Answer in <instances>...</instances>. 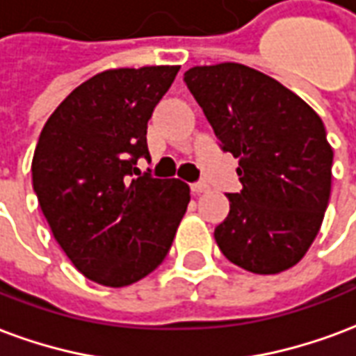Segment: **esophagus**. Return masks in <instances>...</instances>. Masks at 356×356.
Instances as JSON below:
<instances>
[{"label": "esophagus", "instance_id": "esophagus-1", "mask_svg": "<svg viewBox=\"0 0 356 356\" xmlns=\"http://www.w3.org/2000/svg\"><path fill=\"white\" fill-rule=\"evenodd\" d=\"M191 189L195 191V193H203V191H207L209 189V184L207 181H195V184H191Z\"/></svg>", "mask_w": 356, "mask_h": 356}]
</instances>
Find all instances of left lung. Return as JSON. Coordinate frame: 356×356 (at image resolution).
Listing matches in <instances>:
<instances>
[{
	"mask_svg": "<svg viewBox=\"0 0 356 356\" xmlns=\"http://www.w3.org/2000/svg\"><path fill=\"white\" fill-rule=\"evenodd\" d=\"M184 81L238 159V193L214 229L220 250L258 275L286 271L315 241L328 207L332 152L323 119L273 77L235 62L195 66Z\"/></svg>",
	"mask_w": 356,
	"mask_h": 356,
	"instance_id": "left-lung-1",
	"label": "left lung"
}]
</instances>
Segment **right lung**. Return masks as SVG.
I'll return each instance as SVG.
<instances>
[{
	"label": "right lung",
	"mask_w": 356,
	"mask_h": 356,
	"mask_svg": "<svg viewBox=\"0 0 356 356\" xmlns=\"http://www.w3.org/2000/svg\"><path fill=\"white\" fill-rule=\"evenodd\" d=\"M180 66L108 70L47 119L32 161L33 191L56 243L87 279L129 286L165 260L189 203L176 178L140 175L147 121Z\"/></svg>",
	"instance_id": "right-lung-1"
}]
</instances>
